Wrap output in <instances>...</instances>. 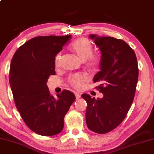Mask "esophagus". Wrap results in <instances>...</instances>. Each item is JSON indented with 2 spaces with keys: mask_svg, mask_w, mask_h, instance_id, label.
Listing matches in <instances>:
<instances>
[{
  "mask_svg": "<svg viewBox=\"0 0 154 154\" xmlns=\"http://www.w3.org/2000/svg\"><path fill=\"white\" fill-rule=\"evenodd\" d=\"M75 98H76V100H79L80 97V94H79V93H75Z\"/></svg>",
  "mask_w": 154,
  "mask_h": 154,
  "instance_id": "obj_1",
  "label": "esophagus"
}]
</instances>
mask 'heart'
<instances>
[{
    "instance_id": "b5f03b06",
    "label": "heart",
    "mask_w": 154,
    "mask_h": 154,
    "mask_svg": "<svg viewBox=\"0 0 154 154\" xmlns=\"http://www.w3.org/2000/svg\"><path fill=\"white\" fill-rule=\"evenodd\" d=\"M70 48L78 57L82 60H86L88 67L94 69L100 63V58L97 55L93 54V46L89 40L86 38H79L75 39L70 45ZM61 54H58L55 57V65L58 67L60 63ZM87 80L86 75L81 73L73 74L69 78V82L73 87L80 89Z\"/></svg>"
}]
</instances>
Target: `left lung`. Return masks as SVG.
<instances>
[{
    "mask_svg": "<svg viewBox=\"0 0 154 154\" xmlns=\"http://www.w3.org/2000/svg\"><path fill=\"white\" fill-rule=\"evenodd\" d=\"M101 52L100 71L94 82L102 98L87 94L81 95L86 100L87 127L98 134H106L117 128L127 115L134 97L138 68L137 57L132 48L123 40L112 37L90 35Z\"/></svg>",
    "mask_w": 154,
    "mask_h": 154,
    "instance_id": "8db88e82",
    "label": "left lung"
}]
</instances>
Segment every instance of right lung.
Returning <instances> with one entry per match:
<instances>
[{
  "mask_svg": "<svg viewBox=\"0 0 154 154\" xmlns=\"http://www.w3.org/2000/svg\"><path fill=\"white\" fill-rule=\"evenodd\" d=\"M71 35L39 36L20 46L12 58L9 84L16 108L24 123L42 136H53L63 130L64 117L75 97L63 90L54 98L47 81L55 75V57Z\"/></svg>",
  "mask_w": 154,
  "mask_h": 154,
  "instance_id": "obj_1",
  "label": "right lung"
}]
</instances>
